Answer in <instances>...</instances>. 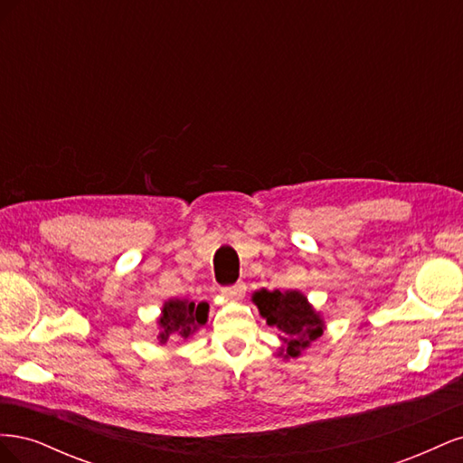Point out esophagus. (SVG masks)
Masks as SVG:
<instances>
[{
  "instance_id": "34e87169",
  "label": "esophagus",
  "mask_w": 463,
  "mask_h": 463,
  "mask_svg": "<svg viewBox=\"0 0 463 463\" xmlns=\"http://www.w3.org/2000/svg\"><path fill=\"white\" fill-rule=\"evenodd\" d=\"M245 284H235V286H226L222 288V296L230 299V301H240L245 296Z\"/></svg>"
}]
</instances>
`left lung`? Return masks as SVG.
Wrapping results in <instances>:
<instances>
[{"mask_svg":"<svg viewBox=\"0 0 463 463\" xmlns=\"http://www.w3.org/2000/svg\"><path fill=\"white\" fill-rule=\"evenodd\" d=\"M253 301L266 322L279 330V338L286 344V357H298L325 328L320 315L299 291L260 289Z\"/></svg>","mask_w":463,"mask_h":463,"instance_id":"obj_1","label":"left lung"}]
</instances>
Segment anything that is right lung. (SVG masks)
Listing matches in <instances>:
<instances>
[{
    "label": "right lung",
    "mask_w": 463,
    "mask_h": 463,
    "mask_svg": "<svg viewBox=\"0 0 463 463\" xmlns=\"http://www.w3.org/2000/svg\"><path fill=\"white\" fill-rule=\"evenodd\" d=\"M208 305H194L187 299H170L162 309L160 325V342L165 344L170 338H189V335L206 322Z\"/></svg>",
    "instance_id": "right-lung-1"
}]
</instances>
